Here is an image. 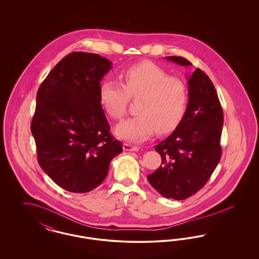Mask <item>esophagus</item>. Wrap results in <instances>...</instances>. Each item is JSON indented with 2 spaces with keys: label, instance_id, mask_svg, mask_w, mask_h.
I'll use <instances>...</instances> for the list:
<instances>
[{
  "label": "esophagus",
  "instance_id": "obj_1",
  "mask_svg": "<svg viewBox=\"0 0 259 259\" xmlns=\"http://www.w3.org/2000/svg\"><path fill=\"white\" fill-rule=\"evenodd\" d=\"M123 149L125 151H138L139 148L131 146L129 144H123Z\"/></svg>",
  "mask_w": 259,
  "mask_h": 259
}]
</instances>
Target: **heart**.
Segmentation results:
<instances>
[{
  "label": "heart",
  "mask_w": 259,
  "mask_h": 259,
  "mask_svg": "<svg viewBox=\"0 0 259 259\" xmlns=\"http://www.w3.org/2000/svg\"><path fill=\"white\" fill-rule=\"evenodd\" d=\"M122 83L105 80L99 89V102L111 118L120 119L130 98H140L139 115L118 124L115 134L139 144L154 134L172 132L184 118L187 105L185 83L150 61L132 65L120 74Z\"/></svg>",
  "instance_id": "obj_1"
}]
</instances>
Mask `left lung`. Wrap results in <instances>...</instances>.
Masks as SVG:
<instances>
[{"mask_svg":"<svg viewBox=\"0 0 259 259\" xmlns=\"http://www.w3.org/2000/svg\"><path fill=\"white\" fill-rule=\"evenodd\" d=\"M166 59L185 67L192 65L184 57ZM187 87L184 118L172 134L155 147L162 163L148 176L149 184L163 197L175 200H184L199 191L222 157L223 112L215 88L200 69L187 77Z\"/></svg>","mask_w":259,"mask_h":259,"instance_id":"obj_1","label":"left lung"}]
</instances>
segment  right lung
<instances>
[{
    "instance_id": "1",
    "label": "right lung",
    "mask_w": 259,
    "mask_h": 259,
    "mask_svg": "<svg viewBox=\"0 0 259 259\" xmlns=\"http://www.w3.org/2000/svg\"><path fill=\"white\" fill-rule=\"evenodd\" d=\"M111 62L98 54L64 57L38 88L31 123L37 160L65 190L88 192L106 179L122 145L110 133L99 102L100 82Z\"/></svg>"
}]
</instances>
